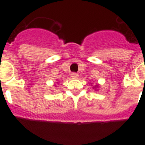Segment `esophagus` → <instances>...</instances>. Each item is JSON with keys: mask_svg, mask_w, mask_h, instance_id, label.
Masks as SVG:
<instances>
[{"mask_svg": "<svg viewBox=\"0 0 145 145\" xmlns=\"http://www.w3.org/2000/svg\"><path fill=\"white\" fill-rule=\"evenodd\" d=\"M71 77L72 78H78V74L77 73H71Z\"/></svg>", "mask_w": 145, "mask_h": 145, "instance_id": "1", "label": "esophagus"}]
</instances>
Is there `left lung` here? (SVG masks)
<instances>
[{
	"label": "left lung",
	"mask_w": 145,
	"mask_h": 145,
	"mask_svg": "<svg viewBox=\"0 0 145 145\" xmlns=\"http://www.w3.org/2000/svg\"><path fill=\"white\" fill-rule=\"evenodd\" d=\"M99 88V85H95V86H93V87H92V88H94L95 91H97L98 88Z\"/></svg>",
	"instance_id": "obj_1"
}]
</instances>
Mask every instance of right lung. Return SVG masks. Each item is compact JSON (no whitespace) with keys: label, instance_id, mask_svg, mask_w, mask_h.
I'll use <instances>...</instances> for the list:
<instances>
[{"label":"right lung","instance_id":"1","mask_svg":"<svg viewBox=\"0 0 145 145\" xmlns=\"http://www.w3.org/2000/svg\"><path fill=\"white\" fill-rule=\"evenodd\" d=\"M55 87H56V86H55Z\"/></svg>","mask_w":145,"mask_h":145}]
</instances>
